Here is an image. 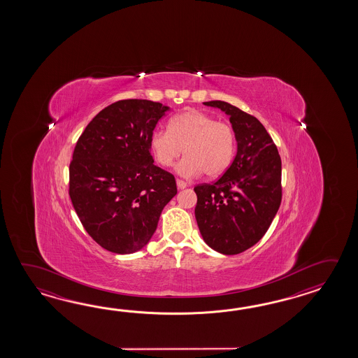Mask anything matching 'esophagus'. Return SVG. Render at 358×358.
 I'll return each instance as SVG.
<instances>
[{"label":"esophagus","mask_w":358,"mask_h":358,"mask_svg":"<svg viewBox=\"0 0 358 358\" xmlns=\"http://www.w3.org/2000/svg\"><path fill=\"white\" fill-rule=\"evenodd\" d=\"M176 185H178L179 189H184V188L188 187V182H184L182 179H176Z\"/></svg>","instance_id":"esophagus-1"}]
</instances>
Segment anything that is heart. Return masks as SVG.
Here are the masks:
<instances>
[{"mask_svg":"<svg viewBox=\"0 0 358 358\" xmlns=\"http://www.w3.org/2000/svg\"><path fill=\"white\" fill-rule=\"evenodd\" d=\"M236 145V131L229 122L199 110L176 115L169 122V130L156 129L150 138L153 157L164 168L171 166L184 150L187 157L178 166L184 176L224 174L233 161Z\"/></svg>","mask_w":358,"mask_h":358,"instance_id":"obj_1","label":"heart"}]
</instances>
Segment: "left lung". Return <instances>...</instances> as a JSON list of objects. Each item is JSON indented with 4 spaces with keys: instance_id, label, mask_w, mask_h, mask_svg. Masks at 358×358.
<instances>
[{
    "instance_id": "8db88e82",
    "label": "left lung",
    "mask_w": 358,
    "mask_h": 358,
    "mask_svg": "<svg viewBox=\"0 0 358 358\" xmlns=\"http://www.w3.org/2000/svg\"><path fill=\"white\" fill-rule=\"evenodd\" d=\"M205 105L230 116L238 150L216 182L194 187L196 220L213 250L238 255L265 236L280 207L282 160L273 138L255 116L224 101Z\"/></svg>"
}]
</instances>
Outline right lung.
I'll return each mask as SVG.
<instances>
[{
  "label": "right lung",
  "mask_w": 358,
  "mask_h": 358,
  "mask_svg": "<svg viewBox=\"0 0 358 358\" xmlns=\"http://www.w3.org/2000/svg\"><path fill=\"white\" fill-rule=\"evenodd\" d=\"M169 107L122 99L85 127L69 166V196L92 239L128 255L150 242L164 207L176 194V178L156 166L150 138Z\"/></svg>",
  "instance_id": "right-lung-1"
}]
</instances>
